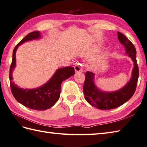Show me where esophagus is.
Instances as JSON below:
<instances>
[{
    "instance_id": "1",
    "label": "esophagus",
    "mask_w": 147,
    "mask_h": 147,
    "mask_svg": "<svg viewBox=\"0 0 147 147\" xmlns=\"http://www.w3.org/2000/svg\"><path fill=\"white\" fill-rule=\"evenodd\" d=\"M82 65L81 63H77L76 66H75L74 67V70L76 72H80V71H82Z\"/></svg>"
}]
</instances>
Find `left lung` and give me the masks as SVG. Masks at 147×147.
I'll list each match as a JSON object with an SVG mask.
<instances>
[{
    "mask_svg": "<svg viewBox=\"0 0 147 147\" xmlns=\"http://www.w3.org/2000/svg\"><path fill=\"white\" fill-rule=\"evenodd\" d=\"M117 36L120 42L124 45L125 54L132 59L134 67L131 79L126 84L119 90L111 92L104 91L98 88L94 81V73L90 71L86 73L83 87L85 99L91 105L100 110L113 109L123 105L133 96L137 86L139 71L136 62L135 47L122 33L119 32Z\"/></svg>",
    "mask_w": 147,
    "mask_h": 147,
    "instance_id": "1",
    "label": "left lung"
}]
</instances>
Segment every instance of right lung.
I'll return each mask as SVG.
<instances>
[{
  "label": "right lung",
  "instance_id": "obj_1",
  "mask_svg": "<svg viewBox=\"0 0 147 147\" xmlns=\"http://www.w3.org/2000/svg\"><path fill=\"white\" fill-rule=\"evenodd\" d=\"M40 38H41L40 32H31L14 47L9 71V80L12 93L19 103L33 110H45L50 109L58 101L60 96L62 82L74 76L75 71L74 67H70L58 68L48 81L37 88L23 89L18 86L13 81V72L16 65V53L18 47L25 42Z\"/></svg>",
  "mask_w": 147,
  "mask_h": 147
}]
</instances>
